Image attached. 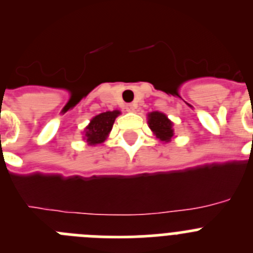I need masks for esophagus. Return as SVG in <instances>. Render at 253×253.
I'll use <instances>...</instances> for the list:
<instances>
[{"label": "esophagus", "instance_id": "34e87169", "mask_svg": "<svg viewBox=\"0 0 253 253\" xmlns=\"http://www.w3.org/2000/svg\"><path fill=\"white\" fill-rule=\"evenodd\" d=\"M125 109H126V111H129V113H133V111L135 110V105H134V104H128V105H126V107H125Z\"/></svg>", "mask_w": 253, "mask_h": 253}]
</instances>
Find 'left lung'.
I'll list each match as a JSON object with an SVG mask.
<instances>
[{
  "label": "left lung",
  "instance_id": "1",
  "mask_svg": "<svg viewBox=\"0 0 253 253\" xmlns=\"http://www.w3.org/2000/svg\"><path fill=\"white\" fill-rule=\"evenodd\" d=\"M148 125L154 135L162 142H169L173 137V124L163 113L152 111L148 114Z\"/></svg>",
  "mask_w": 253,
  "mask_h": 253
}]
</instances>
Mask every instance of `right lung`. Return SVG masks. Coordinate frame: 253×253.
I'll return each instance as SVG.
<instances>
[{
    "instance_id": "obj_1",
    "label": "right lung",
    "mask_w": 253,
    "mask_h": 253,
    "mask_svg": "<svg viewBox=\"0 0 253 253\" xmlns=\"http://www.w3.org/2000/svg\"><path fill=\"white\" fill-rule=\"evenodd\" d=\"M118 115H120L119 110L106 111V113L96 115L84 129V139H86L90 146H96L104 142L113 129L114 122Z\"/></svg>"
}]
</instances>
